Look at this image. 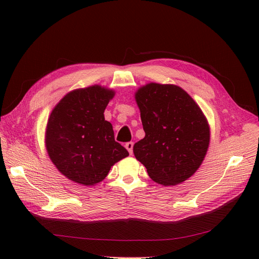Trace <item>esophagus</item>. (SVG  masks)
I'll list each match as a JSON object with an SVG mask.
<instances>
[{
  "mask_svg": "<svg viewBox=\"0 0 259 259\" xmlns=\"http://www.w3.org/2000/svg\"><path fill=\"white\" fill-rule=\"evenodd\" d=\"M133 146H134V143H133V142H128V143L125 144V148L127 149V151L130 152V154L133 153Z\"/></svg>",
  "mask_w": 259,
  "mask_h": 259,
  "instance_id": "obj_1",
  "label": "esophagus"
}]
</instances>
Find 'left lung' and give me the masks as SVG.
Returning <instances> with one entry per match:
<instances>
[{
	"label": "left lung",
	"instance_id": "left-lung-1",
	"mask_svg": "<svg viewBox=\"0 0 259 259\" xmlns=\"http://www.w3.org/2000/svg\"><path fill=\"white\" fill-rule=\"evenodd\" d=\"M145 138L133 148L155 183L175 186L199 168L209 144L200 107L176 85L150 83L135 95Z\"/></svg>",
	"mask_w": 259,
	"mask_h": 259
}]
</instances>
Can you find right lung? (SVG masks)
Returning <instances> with one entry per match:
<instances>
[{"mask_svg": "<svg viewBox=\"0 0 259 259\" xmlns=\"http://www.w3.org/2000/svg\"><path fill=\"white\" fill-rule=\"evenodd\" d=\"M114 95L98 85L76 90L54 108L46 128V149L56 167L69 179L94 186L111 166L128 155L115 142L105 109Z\"/></svg>", "mask_w": 259, "mask_h": 259, "instance_id": "add662e5", "label": "right lung"}]
</instances>
